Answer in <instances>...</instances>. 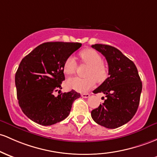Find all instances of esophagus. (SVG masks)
Here are the masks:
<instances>
[{"label":"esophagus","mask_w":157,"mask_h":157,"mask_svg":"<svg viewBox=\"0 0 157 157\" xmlns=\"http://www.w3.org/2000/svg\"><path fill=\"white\" fill-rule=\"evenodd\" d=\"M81 96L84 98H89L90 94H88V93H82V94H81Z\"/></svg>","instance_id":"esophagus-1"}]
</instances>
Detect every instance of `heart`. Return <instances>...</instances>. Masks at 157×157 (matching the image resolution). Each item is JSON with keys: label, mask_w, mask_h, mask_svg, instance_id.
<instances>
[{"label": "heart", "mask_w": 157, "mask_h": 157, "mask_svg": "<svg viewBox=\"0 0 157 157\" xmlns=\"http://www.w3.org/2000/svg\"><path fill=\"white\" fill-rule=\"evenodd\" d=\"M80 58L84 63L89 65L86 72L87 77H75L68 80L67 84L71 89L79 92H86L95 86L96 80L103 82L107 77V68L102 63L100 53L93 49L82 50L80 53ZM77 71V63L73 56H68L63 64V71L66 75H75Z\"/></svg>", "instance_id": "obj_1"}]
</instances>
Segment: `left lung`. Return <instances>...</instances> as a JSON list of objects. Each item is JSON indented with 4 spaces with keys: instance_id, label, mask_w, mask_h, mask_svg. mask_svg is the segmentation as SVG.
I'll list each match as a JSON object with an SVG mask.
<instances>
[{
    "instance_id": "8db88e82",
    "label": "left lung",
    "mask_w": 157,
    "mask_h": 157,
    "mask_svg": "<svg viewBox=\"0 0 157 157\" xmlns=\"http://www.w3.org/2000/svg\"><path fill=\"white\" fill-rule=\"evenodd\" d=\"M92 48L102 53L109 66V77L94 89V94L106 95L103 104L91 113L92 119L101 126L115 129L125 124L136 113L142 83L136 66L118 49L107 44Z\"/></svg>"
}]
</instances>
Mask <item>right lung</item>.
<instances>
[{"instance_id": "add662e5", "label": "right lung", "mask_w": 157, "mask_h": 157, "mask_svg": "<svg viewBox=\"0 0 157 157\" xmlns=\"http://www.w3.org/2000/svg\"><path fill=\"white\" fill-rule=\"evenodd\" d=\"M78 42H45L21 62L15 73L17 98L22 112L33 121L50 126L69 115L72 104L80 97L75 90L61 93L65 59L81 47Z\"/></svg>"}]
</instances>
